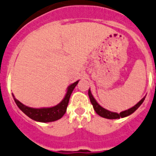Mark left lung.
<instances>
[{
	"instance_id": "left-lung-1",
	"label": "left lung",
	"mask_w": 156,
	"mask_h": 156,
	"mask_svg": "<svg viewBox=\"0 0 156 156\" xmlns=\"http://www.w3.org/2000/svg\"><path fill=\"white\" fill-rule=\"evenodd\" d=\"M88 95L89 98H90V100H91V104H92L93 106V108L95 110V112H96L99 116L105 118H108V119H118V118H125V117L126 116H129V115L133 114L135 110H136V109L143 103L144 100L145 98H142L141 100L137 104H136L133 107H132V108L129 109V110H125V111H122V112H121L120 114H118V113H114L111 112V111H109V110H106V109L102 108L100 105H98V102L95 101L94 97L92 96V94H91L90 90H88Z\"/></svg>"
}]
</instances>
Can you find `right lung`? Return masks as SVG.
I'll return each instance as SVG.
<instances>
[{"mask_svg":"<svg viewBox=\"0 0 156 156\" xmlns=\"http://www.w3.org/2000/svg\"><path fill=\"white\" fill-rule=\"evenodd\" d=\"M78 82L79 81H76L74 83L70 85L69 88H68L67 93L65 94L63 100L60 102L58 105L54 106V107H50V108H30V107H28V106H26L23 104H22L20 101L16 99L14 96H13V98H14L15 102H16L19 108L23 112L26 114L27 116H28L31 119L40 122H54V121H57V120L62 118V116L65 114L68 104H69L70 95H71L73 89L75 88Z\"/></svg>","mask_w":156,"mask_h":156,"instance_id":"right-lung-1","label":"right lung"}]
</instances>
